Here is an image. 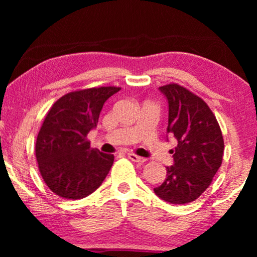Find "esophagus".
I'll use <instances>...</instances> for the list:
<instances>
[{
    "label": "esophagus",
    "instance_id": "1",
    "mask_svg": "<svg viewBox=\"0 0 257 257\" xmlns=\"http://www.w3.org/2000/svg\"><path fill=\"white\" fill-rule=\"evenodd\" d=\"M127 157H128V159H131L132 161H135V163H138V164H144L147 160L146 158L139 157L135 153H127Z\"/></svg>",
    "mask_w": 257,
    "mask_h": 257
}]
</instances>
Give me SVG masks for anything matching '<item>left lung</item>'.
Segmentation results:
<instances>
[{"label":"left lung","instance_id":"8db88e82","mask_svg":"<svg viewBox=\"0 0 257 257\" xmlns=\"http://www.w3.org/2000/svg\"><path fill=\"white\" fill-rule=\"evenodd\" d=\"M159 90L168 100L167 133L178 145L174 165L166 167V179L154 193L175 205L194 201L209 187L223 157V137L215 115L205 100L179 84Z\"/></svg>","mask_w":257,"mask_h":257}]
</instances>
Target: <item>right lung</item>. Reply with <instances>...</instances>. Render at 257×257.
<instances>
[{
  "instance_id": "1",
  "label": "right lung",
  "mask_w": 257,
  "mask_h": 257,
  "mask_svg": "<svg viewBox=\"0 0 257 257\" xmlns=\"http://www.w3.org/2000/svg\"><path fill=\"white\" fill-rule=\"evenodd\" d=\"M120 87L72 91L59 98L45 115L35 152L43 180L56 195L77 200L101 185L113 154L91 149L87 133L97 126L103 105Z\"/></svg>"
}]
</instances>
